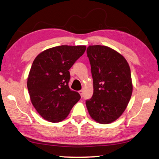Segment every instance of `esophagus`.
Masks as SVG:
<instances>
[{"mask_svg":"<svg viewBox=\"0 0 159 159\" xmlns=\"http://www.w3.org/2000/svg\"><path fill=\"white\" fill-rule=\"evenodd\" d=\"M79 93H80L81 96L82 97L83 96V91H82V90H80V91H79Z\"/></svg>","mask_w":159,"mask_h":159,"instance_id":"esophagus-1","label":"esophagus"}]
</instances>
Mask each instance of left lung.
I'll use <instances>...</instances> for the list:
<instances>
[{
	"label": "left lung",
	"instance_id": "1",
	"mask_svg": "<svg viewBox=\"0 0 159 159\" xmlns=\"http://www.w3.org/2000/svg\"><path fill=\"white\" fill-rule=\"evenodd\" d=\"M86 53L93 94L86 105L93 119L109 124L122 114L130 100L133 86L129 66L123 56L105 46H89Z\"/></svg>",
	"mask_w": 159,
	"mask_h": 159
}]
</instances>
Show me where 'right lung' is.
<instances>
[{"label":"right lung","instance_id":"right-lung-1","mask_svg":"<svg viewBox=\"0 0 159 159\" xmlns=\"http://www.w3.org/2000/svg\"><path fill=\"white\" fill-rule=\"evenodd\" d=\"M86 50L84 46H59L44 50L32 63L28 78L33 106L48 121L59 122L81 98L68 86L69 69Z\"/></svg>","mask_w":159,"mask_h":159}]
</instances>
